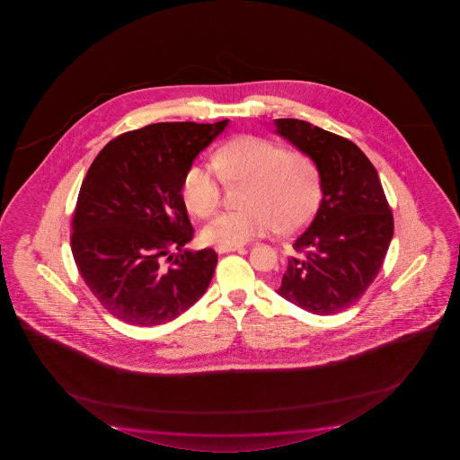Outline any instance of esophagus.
<instances>
[{
	"label": "esophagus",
	"instance_id": "1",
	"mask_svg": "<svg viewBox=\"0 0 460 460\" xmlns=\"http://www.w3.org/2000/svg\"><path fill=\"white\" fill-rule=\"evenodd\" d=\"M216 251H217L218 254H226V252L240 251V246H222V244H218V246H216Z\"/></svg>",
	"mask_w": 460,
	"mask_h": 460
}]
</instances>
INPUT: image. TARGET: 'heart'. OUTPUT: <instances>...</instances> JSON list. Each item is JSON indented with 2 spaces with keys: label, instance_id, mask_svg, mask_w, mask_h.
I'll list each match as a JSON object with an SVG mask.
<instances>
[{
  "label": "heart",
  "instance_id": "b5f03b06",
  "mask_svg": "<svg viewBox=\"0 0 460 460\" xmlns=\"http://www.w3.org/2000/svg\"><path fill=\"white\" fill-rule=\"evenodd\" d=\"M216 172L191 165L181 181L187 209L198 217L217 214L224 184L248 185L244 209L226 212L204 226L209 244L240 246L272 230L295 234L311 222L322 201L319 165L309 155L288 151L272 140L244 135L228 141L212 155Z\"/></svg>",
  "mask_w": 460,
  "mask_h": 460
}]
</instances>
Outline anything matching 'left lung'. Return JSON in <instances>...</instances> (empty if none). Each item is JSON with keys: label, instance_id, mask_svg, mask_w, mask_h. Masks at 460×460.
<instances>
[{"label": "left lung", "instance_id": "8db88e82", "mask_svg": "<svg viewBox=\"0 0 460 460\" xmlns=\"http://www.w3.org/2000/svg\"><path fill=\"white\" fill-rule=\"evenodd\" d=\"M277 133L319 165L322 203L297 236L277 293L304 311L332 315L358 303L382 269L394 220L374 164L352 141L297 119Z\"/></svg>", "mask_w": 460, "mask_h": 460}]
</instances>
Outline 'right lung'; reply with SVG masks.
<instances>
[{"mask_svg":"<svg viewBox=\"0 0 460 460\" xmlns=\"http://www.w3.org/2000/svg\"><path fill=\"white\" fill-rule=\"evenodd\" d=\"M226 124L146 125L119 135L94 157L72 214L70 250L111 315L140 327L161 325L209 287L217 252L183 248L195 230L181 181Z\"/></svg>","mask_w":460,"mask_h":460,"instance_id":"right-lung-1","label":"right lung"}]
</instances>
